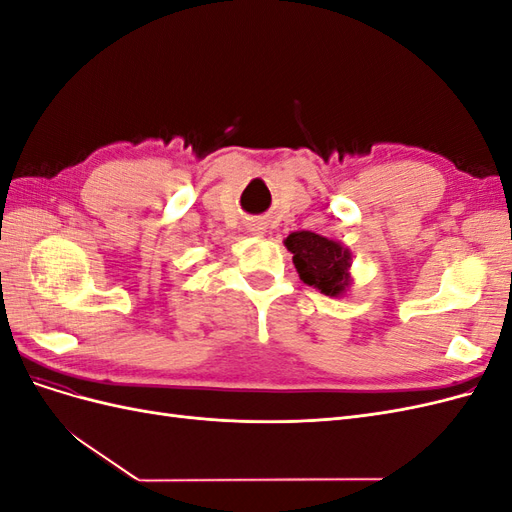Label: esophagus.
<instances>
[{
  "label": "esophagus",
  "mask_w": 512,
  "mask_h": 512,
  "mask_svg": "<svg viewBox=\"0 0 512 512\" xmlns=\"http://www.w3.org/2000/svg\"><path fill=\"white\" fill-rule=\"evenodd\" d=\"M262 230H265L262 224H250V232H254V235H262Z\"/></svg>",
  "instance_id": "esophagus-1"
}]
</instances>
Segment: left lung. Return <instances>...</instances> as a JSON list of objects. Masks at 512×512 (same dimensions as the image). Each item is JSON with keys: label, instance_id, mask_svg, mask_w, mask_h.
Returning <instances> with one entry per match:
<instances>
[{"label": "left lung", "instance_id": "obj_1", "mask_svg": "<svg viewBox=\"0 0 512 512\" xmlns=\"http://www.w3.org/2000/svg\"><path fill=\"white\" fill-rule=\"evenodd\" d=\"M284 245L292 254L299 277L307 286L318 288L327 297L346 294L350 288L352 267V254L348 247L309 230L290 232Z\"/></svg>", "mask_w": 512, "mask_h": 512}]
</instances>
